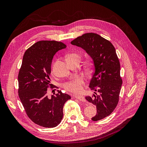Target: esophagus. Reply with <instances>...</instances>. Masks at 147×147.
I'll return each instance as SVG.
<instances>
[{"label":"esophagus","instance_id":"1","mask_svg":"<svg viewBox=\"0 0 147 147\" xmlns=\"http://www.w3.org/2000/svg\"><path fill=\"white\" fill-rule=\"evenodd\" d=\"M74 97L76 99H77L78 100H79L80 101H82V102H85V99L84 98V96H74Z\"/></svg>","mask_w":147,"mask_h":147}]
</instances>
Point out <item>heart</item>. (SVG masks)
I'll return each mask as SVG.
<instances>
[{"mask_svg": "<svg viewBox=\"0 0 147 147\" xmlns=\"http://www.w3.org/2000/svg\"><path fill=\"white\" fill-rule=\"evenodd\" d=\"M81 56L79 53H71L68 54V61H80ZM85 68L87 70H90L93 67V62L91 59H88L85 62ZM85 85V79L82 76H74L69 80L65 82L63 84L64 89L73 94H79L83 90Z\"/></svg>", "mask_w": 147, "mask_h": 147, "instance_id": "obj_1", "label": "heart"}]
</instances>
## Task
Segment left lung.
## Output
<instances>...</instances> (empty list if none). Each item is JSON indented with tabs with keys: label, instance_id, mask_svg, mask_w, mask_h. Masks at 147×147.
Wrapping results in <instances>:
<instances>
[{
	"label": "left lung",
	"instance_id": "1",
	"mask_svg": "<svg viewBox=\"0 0 147 147\" xmlns=\"http://www.w3.org/2000/svg\"><path fill=\"white\" fill-rule=\"evenodd\" d=\"M71 43L83 48L93 59L94 73L89 86L94 94L85 99L97 108L96 115L91 120H101L115 110L122 84L115 48L109 40L93 32L79 36Z\"/></svg>",
	"mask_w": 147,
	"mask_h": 147
}]
</instances>
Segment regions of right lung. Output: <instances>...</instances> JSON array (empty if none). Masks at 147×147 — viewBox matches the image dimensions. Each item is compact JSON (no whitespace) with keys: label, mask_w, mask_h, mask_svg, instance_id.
Returning a JSON list of instances; mask_svg holds the SVG:
<instances>
[{"label":"right lung","mask_w":147,"mask_h":147,"mask_svg":"<svg viewBox=\"0 0 147 147\" xmlns=\"http://www.w3.org/2000/svg\"><path fill=\"white\" fill-rule=\"evenodd\" d=\"M67 45L56 40L37 42L25 51L18 74V94L26 115L38 125L53 128L61 123L63 107L71 96L57 90L49 97L51 65L54 55Z\"/></svg>","instance_id":"obj_1"}]
</instances>
